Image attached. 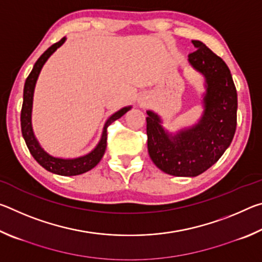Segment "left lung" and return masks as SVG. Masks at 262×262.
I'll return each mask as SVG.
<instances>
[{
    "mask_svg": "<svg viewBox=\"0 0 262 262\" xmlns=\"http://www.w3.org/2000/svg\"><path fill=\"white\" fill-rule=\"evenodd\" d=\"M192 42L196 51L190 53L188 61L207 81L201 121L170 136L157 114L147 112L149 156L158 168L176 177H196L214 165L231 144L237 127V90L229 67L205 43Z\"/></svg>",
    "mask_w": 262,
    "mask_h": 262,
    "instance_id": "1",
    "label": "left lung"
}]
</instances>
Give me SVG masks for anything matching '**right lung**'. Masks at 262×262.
I'll return each instance as SVG.
<instances>
[{"label":"right lung","instance_id":"right-lung-1","mask_svg":"<svg viewBox=\"0 0 262 262\" xmlns=\"http://www.w3.org/2000/svg\"><path fill=\"white\" fill-rule=\"evenodd\" d=\"M66 38H62L60 41L47 48L43 52V54L39 57L33 66L32 72L26 78L25 85H24V95H23V105H21V112H20V126H21V134L25 140V143L28 145L31 155L33 158L37 161L40 165L46 168L47 171L52 172V173L60 174V176H77L82 174L84 172L90 171L91 168H94L97 164L100 162V159L103 158L106 145H107V127L111 123L118 120L119 118H121L123 114L127 113L130 110L129 107H123L120 111H118L117 113H114L107 121L105 123L103 136L101 140L97 145L94 151H91L86 156L75 158V159H61L52 157L50 155L46 154L40 148V145L38 144L37 140L33 135L32 126H31V111H32V99H33V91L34 85L37 82V78L39 76V73L42 68V66L47 61L53 53H54L57 48H59L62 43L64 42Z\"/></svg>","mask_w":262,"mask_h":262}]
</instances>
